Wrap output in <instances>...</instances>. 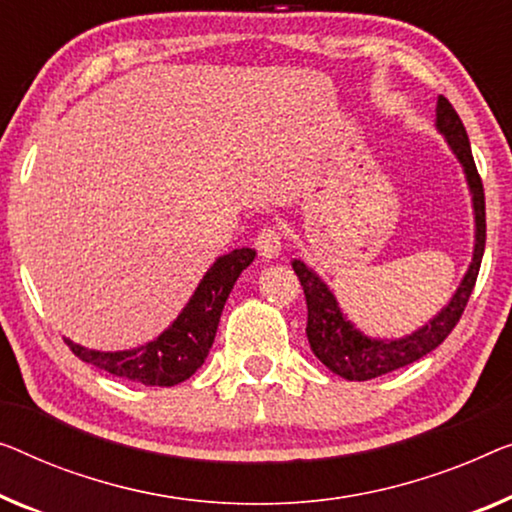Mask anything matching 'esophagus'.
Returning a JSON list of instances; mask_svg holds the SVG:
<instances>
[{"mask_svg":"<svg viewBox=\"0 0 512 512\" xmlns=\"http://www.w3.org/2000/svg\"><path fill=\"white\" fill-rule=\"evenodd\" d=\"M255 248L264 259H276L282 250V234L278 227H264V230H259Z\"/></svg>","mask_w":512,"mask_h":512,"instance_id":"34e87169","label":"esophagus"}]
</instances>
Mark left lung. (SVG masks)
Returning <instances> with one entry per match:
<instances>
[{"mask_svg":"<svg viewBox=\"0 0 512 512\" xmlns=\"http://www.w3.org/2000/svg\"><path fill=\"white\" fill-rule=\"evenodd\" d=\"M437 128L439 133L446 135L448 147L460 160L467 174V183L471 190V200H474V218H476V246H474V259H471L469 271L453 294L451 303L432 317L423 329L414 331L411 335H404L400 340H375L363 335L349 319L342 315L338 301L324 280L317 276L315 271L308 269L301 259H294L292 269L301 280L305 303H308V342L312 354L322 361L326 368L335 375L345 377L349 381H368L393 372L404 365L418 361L432 349H437L441 342L448 338V333L455 329L460 322L464 308L471 292H474L480 262H483L485 253V193L483 181L476 170L474 156H471V144L467 131H464L462 119L457 117L453 105L439 96L437 101Z\"/></svg>","mask_w":512,"mask_h":512,"instance_id":"8db88e82","label":"left lung"}]
</instances>
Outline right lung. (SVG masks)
Segmentation results:
<instances>
[{
  "mask_svg": "<svg viewBox=\"0 0 512 512\" xmlns=\"http://www.w3.org/2000/svg\"><path fill=\"white\" fill-rule=\"evenodd\" d=\"M253 259V248H239L230 255L218 257L170 329L144 347L128 352H96L75 345L68 338L64 342L80 361L96 365L114 377L140 381L144 386L181 384L195 375V370L202 368L204 358L209 356L227 296L236 278Z\"/></svg>",
  "mask_w": 512,
  "mask_h": 512,
  "instance_id": "obj_1",
  "label": "right lung"
}]
</instances>
